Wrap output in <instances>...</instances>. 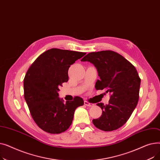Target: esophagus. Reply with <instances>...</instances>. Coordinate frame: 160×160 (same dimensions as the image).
<instances>
[{"label":"esophagus","mask_w":160,"mask_h":160,"mask_svg":"<svg viewBox=\"0 0 160 160\" xmlns=\"http://www.w3.org/2000/svg\"><path fill=\"white\" fill-rule=\"evenodd\" d=\"M84 104L86 105V106H89V107H91V106H93V104H92V103H90V102H88V101H84Z\"/></svg>","instance_id":"34e87169"}]
</instances>
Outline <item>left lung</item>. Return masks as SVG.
<instances>
[{"instance_id": "8db88e82", "label": "left lung", "mask_w": 160, "mask_h": 160, "mask_svg": "<svg viewBox=\"0 0 160 160\" xmlns=\"http://www.w3.org/2000/svg\"><path fill=\"white\" fill-rule=\"evenodd\" d=\"M81 61L94 65L100 77L95 89H105L110 95L108 104H97L102 113L93 120V124L106 132L119 128L127 122L138 102L141 79L136 67L111 50L89 53Z\"/></svg>"}]
</instances>
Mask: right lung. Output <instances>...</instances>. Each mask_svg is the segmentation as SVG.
I'll return each mask as SVG.
<instances>
[{
  "label": "right lung",
  "instance_id": "right-lung-1",
  "mask_svg": "<svg viewBox=\"0 0 160 160\" xmlns=\"http://www.w3.org/2000/svg\"><path fill=\"white\" fill-rule=\"evenodd\" d=\"M85 52L51 48L41 54L28 69L24 79V97L33 121L43 130L60 133L69 128L76 109L83 100L76 97L64 102L59 88L68 81L71 65Z\"/></svg>",
  "mask_w": 160,
  "mask_h": 160
}]
</instances>
